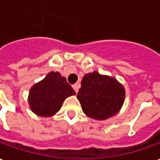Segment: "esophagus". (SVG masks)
I'll return each instance as SVG.
<instances>
[{"mask_svg": "<svg viewBox=\"0 0 160 160\" xmlns=\"http://www.w3.org/2000/svg\"><path fill=\"white\" fill-rule=\"evenodd\" d=\"M80 83H75L73 85V88H74V90L75 91V92H78V91H79V88H80Z\"/></svg>", "mask_w": 160, "mask_h": 160, "instance_id": "1", "label": "esophagus"}]
</instances>
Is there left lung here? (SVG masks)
Wrapping results in <instances>:
<instances>
[{"label": "left lung", "instance_id": "1", "mask_svg": "<svg viewBox=\"0 0 160 160\" xmlns=\"http://www.w3.org/2000/svg\"><path fill=\"white\" fill-rule=\"evenodd\" d=\"M125 96V88L116 79L94 71L83 77L77 98L87 116L104 120L119 112Z\"/></svg>", "mask_w": 160, "mask_h": 160}]
</instances>
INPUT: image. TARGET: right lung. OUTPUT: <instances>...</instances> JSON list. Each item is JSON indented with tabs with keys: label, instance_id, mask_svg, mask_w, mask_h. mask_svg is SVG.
<instances>
[{
	"label": "right lung",
	"instance_id": "obj_1",
	"mask_svg": "<svg viewBox=\"0 0 160 160\" xmlns=\"http://www.w3.org/2000/svg\"><path fill=\"white\" fill-rule=\"evenodd\" d=\"M75 92L58 72H50L43 80L29 90V107L33 113L41 117H51L58 113L65 99Z\"/></svg>",
	"mask_w": 160,
	"mask_h": 160
}]
</instances>
